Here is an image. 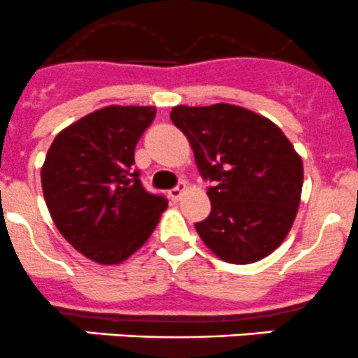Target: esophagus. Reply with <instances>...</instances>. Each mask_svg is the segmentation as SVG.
<instances>
[{"instance_id": "34e87169", "label": "esophagus", "mask_w": 358, "mask_h": 358, "mask_svg": "<svg viewBox=\"0 0 358 358\" xmlns=\"http://www.w3.org/2000/svg\"><path fill=\"white\" fill-rule=\"evenodd\" d=\"M182 193H184V182H179L178 186L172 187V189H169V196H171L174 201H178L179 198L182 196Z\"/></svg>"}]
</instances>
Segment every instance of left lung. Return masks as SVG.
I'll return each instance as SVG.
<instances>
[{
  "mask_svg": "<svg viewBox=\"0 0 358 358\" xmlns=\"http://www.w3.org/2000/svg\"><path fill=\"white\" fill-rule=\"evenodd\" d=\"M171 120L187 137L208 186L210 214L196 222L205 245L222 261L249 264L270 256L294 222L303 162L264 116L233 104L176 106Z\"/></svg>",
  "mask_w": 358,
  "mask_h": 358,
  "instance_id": "left-lung-1",
  "label": "left lung"
}]
</instances>
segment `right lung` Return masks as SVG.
<instances>
[{
	"instance_id": "add662e5",
	"label": "right lung",
	"mask_w": 358,
	"mask_h": 358,
	"mask_svg": "<svg viewBox=\"0 0 358 358\" xmlns=\"http://www.w3.org/2000/svg\"><path fill=\"white\" fill-rule=\"evenodd\" d=\"M153 106H108L64 129L41 169L45 201L60 235L88 259L120 264L144 245L167 198L144 189L134 151Z\"/></svg>"
}]
</instances>
